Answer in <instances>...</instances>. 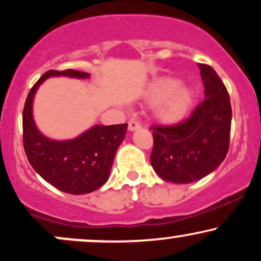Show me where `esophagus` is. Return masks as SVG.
Listing matches in <instances>:
<instances>
[{
  "label": "esophagus",
  "instance_id": "esophagus-1",
  "mask_svg": "<svg viewBox=\"0 0 261 261\" xmlns=\"http://www.w3.org/2000/svg\"><path fill=\"white\" fill-rule=\"evenodd\" d=\"M140 127H141V125L137 120H135V119H130V120H128V130L130 131L137 130V128H140Z\"/></svg>",
  "mask_w": 261,
  "mask_h": 261
}]
</instances>
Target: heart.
Masks as SVG:
<instances>
[{"instance_id": "1", "label": "heart", "mask_w": 261, "mask_h": 261, "mask_svg": "<svg viewBox=\"0 0 261 261\" xmlns=\"http://www.w3.org/2000/svg\"><path fill=\"white\" fill-rule=\"evenodd\" d=\"M180 81L167 79L158 83L151 91V99L161 104L158 108V116L164 121L173 122L180 120L188 113L193 101V93L189 88H179Z\"/></svg>"}]
</instances>
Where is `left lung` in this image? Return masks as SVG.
<instances>
[{"mask_svg": "<svg viewBox=\"0 0 261 261\" xmlns=\"http://www.w3.org/2000/svg\"><path fill=\"white\" fill-rule=\"evenodd\" d=\"M205 99L184 120L152 125L151 164L167 181L187 184L203 178L226 158L232 107L222 80L210 65L199 64Z\"/></svg>", "mask_w": 261, "mask_h": 261, "instance_id": "left-lung-1", "label": "left lung"}]
</instances>
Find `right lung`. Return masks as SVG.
Returning a JSON list of instances; mask_svg holds the SVG:
<instances>
[{
    "instance_id": "right-lung-1",
    "label": "right lung",
    "mask_w": 261,
    "mask_h": 261,
    "mask_svg": "<svg viewBox=\"0 0 261 261\" xmlns=\"http://www.w3.org/2000/svg\"><path fill=\"white\" fill-rule=\"evenodd\" d=\"M51 76L87 79L89 73L71 68L50 70L32 87L23 109V147L27 158L35 172L59 190L74 195L92 193L108 180L127 124L97 125L70 141H54L43 136L33 120V97L38 87Z\"/></svg>"
}]
</instances>
